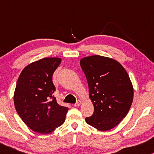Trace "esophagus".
Returning <instances> with one entry per match:
<instances>
[{"label":"esophagus","mask_w":154,"mask_h":154,"mask_svg":"<svg viewBox=\"0 0 154 154\" xmlns=\"http://www.w3.org/2000/svg\"><path fill=\"white\" fill-rule=\"evenodd\" d=\"M81 104V100H78L77 102L74 104V106H79Z\"/></svg>","instance_id":"1"}]
</instances>
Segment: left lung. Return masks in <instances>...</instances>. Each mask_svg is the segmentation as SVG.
Here are the masks:
<instances>
[{"label": "left lung", "mask_w": 154, "mask_h": 154, "mask_svg": "<svg viewBox=\"0 0 154 154\" xmlns=\"http://www.w3.org/2000/svg\"><path fill=\"white\" fill-rule=\"evenodd\" d=\"M80 64L94 105L93 114L85 118L86 123L102 131L112 129L132 105L133 88L129 75L120 63L105 57H87Z\"/></svg>", "instance_id": "left-lung-1"}]
</instances>
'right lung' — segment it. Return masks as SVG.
I'll return each instance as SVG.
<instances>
[{
    "mask_svg": "<svg viewBox=\"0 0 154 154\" xmlns=\"http://www.w3.org/2000/svg\"><path fill=\"white\" fill-rule=\"evenodd\" d=\"M62 60L43 58L25 67L20 75L14 94L16 111L33 131L48 134L65 121L68 107L57 102L52 75Z\"/></svg>",
    "mask_w": 154,
    "mask_h": 154,
    "instance_id": "1",
    "label": "right lung"
}]
</instances>
